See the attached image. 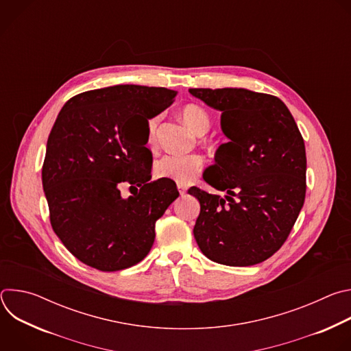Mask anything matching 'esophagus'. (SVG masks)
<instances>
[{"label":"esophagus","instance_id":"1","mask_svg":"<svg viewBox=\"0 0 351 351\" xmlns=\"http://www.w3.org/2000/svg\"><path fill=\"white\" fill-rule=\"evenodd\" d=\"M178 190H179L180 195H184V194H186V191H187V187H186L184 184H178Z\"/></svg>","mask_w":351,"mask_h":351}]
</instances>
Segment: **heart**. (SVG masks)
I'll return each mask as SVG.
<instances>
[{
    "mask_svg": "<svg viewBox=\"0 0 351 351\" xmlns=\"http://www.w3.org/2000/svg\"><path fill=\"white\" fill-rule=\"evenodd\" d=\"M182 118L197 134H204L211 126L208 112L197 104H187L182 108ZM158 117H153L147 121L145 125V140L147 145L154 147L157 143V125ZM204 167V160L198 154H165L154 162L153 172L158 179H169L179 184H187L194 180Z\"/></svg>",
    "mask_w": 351,
    "mask_h": 351,
    "instance_id": "obj_1",
    "label": "heart"
}]
</instances>
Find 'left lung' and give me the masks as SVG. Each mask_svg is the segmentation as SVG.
I'll return each instance as SVG.
<instances>
[{"instance_id":"1","label":"left lung","mask_w":351,"mask_h":351,"mask_svg":"<svg viewBox=\"0 0 351 351\" xmlns=\"http://www.w3.org/2000/svg\"><path fill=\"white\" fill-rule=\"evenodd\" d=\"M222 111V144L204 179L226 198L191 187L199 202L193 233L213 261L256 265L283 245L306 198V145L290 111L275 95L245 88H190Z\"/></svg>"}]
</instances>
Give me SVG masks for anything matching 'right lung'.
Returning <instances> with one entry per match:
<instances>
[{
  "instance_id": "obj_1",
  "label": "right lung",
  "mask_w": 351,
  "mask_h": 351,
  "mask_svg": "<svg viewBox=\"0 0 351 351\" xmlns=\"http://www.w3.org/2000/svg\"><path fill=\"white\" fill-rule=\"evenodd\" d=\"M175 90L119 84L80 93L62 107L48 136L43 187L49 222L83 264L121 271L153 247L156 222L178 198L173 180H152L153 154L132 137L175 101ZM135 193L128 199L120 187Z\"/></svg>"
}]
</instances>
